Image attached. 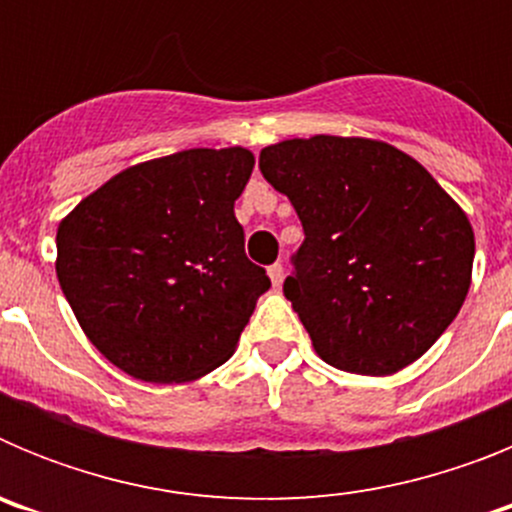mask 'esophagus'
Returning a JSON list of instances; mask_svg holds the SVG:
<instances>
[{"label":"esophagus","instance_id":"esophagus-1","mask_svg":"<svg viewBox=\"0 0 512 512\" xmlns=\"http://www.w3.org/2000/svg\"><path fill=\"white\" fill-rule=\"evenodd\" d=\"M269 279L274 287H279V284L284 282V266L282 264H271L269 266Z\"/></svg>","mask_w":512,"mask_h":512}]
</instances>
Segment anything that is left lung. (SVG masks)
<instances>
[{"label": "left lung", "mask_w": 512, "mask_h": 512, "mask_svg": "<svg viewBox=\"0 0 512 512\" xmlns=\"http://www.w3.org/2000/svg\"><path fill=\"white\" fill-rule=\"evenodd\" d=\"M259 166L305 230L284 295L315 354L366 377L418 361L467 300V212L425 166L384 140H282L261 151Z\"/></svg>", "instance_id": "8db88e82"}]
</instances>
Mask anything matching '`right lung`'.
<instances>
[{
	"mask_svg": "<svg viewBox=\"0 0 512 512\" xmlns=\"http://www.w3.org/2000/svg\"><path fill=\"white\" fill-rule=\"evenodd\" d=\"M248 148H189L120 171L58 223L56 274L81 330L130 377L182 384L233 356L271 287L233 205Z\"/></svg>",
	"mask_w": 512,
	"mask_h": 512,
	"instance_id": "right-lung-1",
	"label": "right lung"
}]
</instances>
